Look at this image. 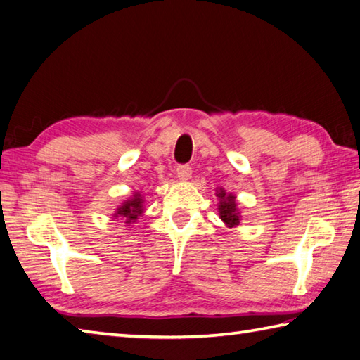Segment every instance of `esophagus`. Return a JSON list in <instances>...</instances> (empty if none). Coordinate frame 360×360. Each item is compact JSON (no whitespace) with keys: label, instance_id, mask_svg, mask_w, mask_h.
Segmentation results:
<instances>
[{"label":"esophagus","instance_id":"34e87169","mask_svg":"<svg viewBox=\"0 0 360 360\" xmlns=\"http://www.w3.org/2000/svg\"><path fill=\"white\" fill-rule=\"evenodd\" d=\"M191 174H193V171H191V166L189 165H180L177 167V175H179L180 180L191 179Z\"/></svg>","mask_w":360,"mask_h":360}]
</instances>
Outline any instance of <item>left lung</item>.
<instances>
[{"label":"left lung","mask_w":360,"mask_h":360,"mask_svg":"<svg viewBox=\"0 0 360 360\" xmlns=\"http://www.w3.org/2000/svg\"><path fill=\"white\" fill-rule=\"evenodd\" d=\"M217 197L221 199V205H219V214H221L222 221L229 226L239 225V212L236 208V202H234V195L226 194L224 189H221L219 191Z\"/></svg>","instance_id":"1"}]
</instances>
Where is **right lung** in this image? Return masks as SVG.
Wrapping results in <instances>:
<instances>
[{
	"mask_svg": "<svg viewBox=\"0 0 360 360\" xmlns=\"http://www.w3.org/2000/svg\"><path fill=\"white\" fill-rule=\"evenodd\" d=\"M143 212V199L139 197V194H135L134 199H130L127 202H124L122 207L118 208V212L115 216H122L127 219V224L131 221H136V217Z\"/></svg>",
	"mask_w": 360,
	"mask_h": 360,
	"instance_id": "add662e5",
	"label": "right lung"
}]
</instances>
